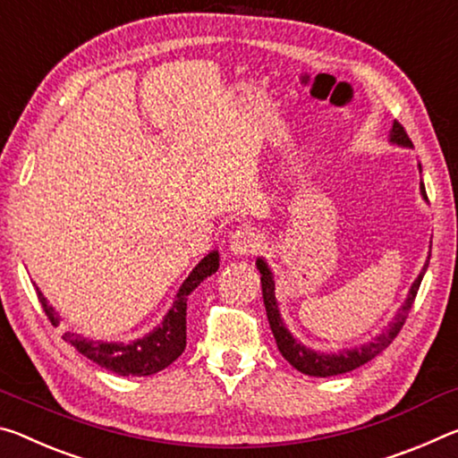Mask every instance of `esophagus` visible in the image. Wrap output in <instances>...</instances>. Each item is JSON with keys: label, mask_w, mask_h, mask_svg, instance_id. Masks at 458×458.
Masks as SVG:
<instances>
[{"label": "esophagus", "mask_w": 458, "mask_h": 458, "mask_svg": "<svg viewBox=\"0 0 458 458\" xmlns=\"http://www.w3.org/2000/svg\"><path fill=\"white\" fill-rule=\"evenodd\" d=\"M231 251L237 253V256H253L259 247H261V235L259 231L251 229V227H243L235 231L233 235H231V242H229Z\"/></svg>", "instance_id": "1"}]
</instances>
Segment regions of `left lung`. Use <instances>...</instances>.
Wrapping results in <instances>:
<instances>
[{
	"label": "left lung",
	"instance_id": "left-lung-1",
	"mask_svg": "<svg viewBox=\"0 0 458 458\" xmlns=\"http://www.w3.org/2000/svg\"><path fill=\"white\" fill-rule=\"evenodd\" d=\"M392 141H395V144H400V146H411V140L408 138L406 130H403L402 123H398V122H394V127H392ZM420 191H422L424 199H428V194H426V189H424V182L420 184ZM426 267H428V261L424 264L422 272H420L416 282L411 284L406 302L402 304V309L398 310V314H395L392 325H389L379 336H376L371 343L363 344V347L343 351V353H317V351L306 349L304 344H300L294 336L288 333V328L284 327V322L280 318L278 302H276V294H274L272 272H269V267L266 266L264 259H258V269L261 274V294H264L269 328H272L276 344H278L282 357L286 359L292 367H296L298 371H302V373H306V376H312V377L339 376V373L353 371V369H357V367H361L367 361H371L373 357H377L381 351L387 349L395 336H398V333L402 331L403 322H406L408 314L411 310V304H414V300H416L420 284H422Z\"/></svg>",
	"mask_w": 458,
	"mask_h": 458
}]
</instances>
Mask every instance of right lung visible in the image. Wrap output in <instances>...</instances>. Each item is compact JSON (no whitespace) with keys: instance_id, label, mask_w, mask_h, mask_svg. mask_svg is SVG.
I'll list each match as a JSON object with an SVG mask.
<instances>
[{"instance_id":"add662e5","label":"right lung","mask_w":458,"mask_h":458,"mask_svg":"<svg viewBox=\"0 0 458 458\" xmlns=\"http://www.w3.org/2000/svg\"><path fill=\"white\" fill-rule=\"evenodd\" d=\"M219 269V253L213 251L200 261V264L192 269L189 278L184 280L176 294V302L172 310L164 317L162 325L149 333L144 339H138L133 343H99L82 339L77 333H64L63 339L71 343L79 353L91 359L93 363L105 367L107 371H114L117 376H152V373L162 371L172 361L182 355L186 347V300H189L191 292L199 286V284L208 278ZM42 304V310L47 314L48 320L56 327V312L48 306L47 298L42 292H36Z\"/></svg>"}]
</instances>
